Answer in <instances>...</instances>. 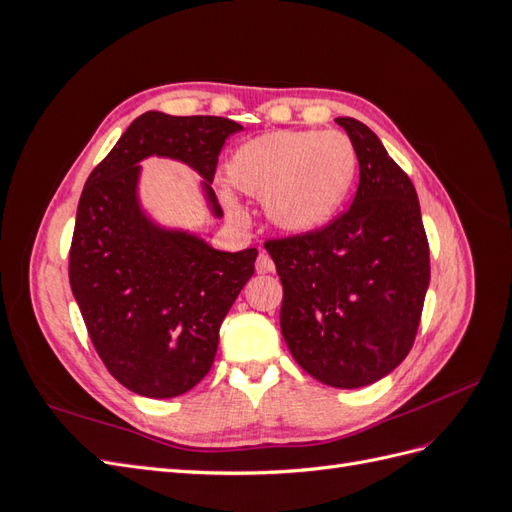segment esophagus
Masks as SVG:
<instances>
[{
    "label": "esophagus",
    "instance_id": "34e87169",
    "mask_svg": "<svg viewBox=\"0 0 512 512\" xmlns=\"http://www.w3.org/2000/svg\"><path fill=\"white\" fill-rule=\"evenodd\" d=\"M271 271H275L273 260H271V256H269V254L262 252V254L256 258V273L265 275V273H271Z\"/></svg>",
    "mask_w": 512,
    "mask_h": 512
}]
</instances>
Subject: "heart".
Returning a JSON list of instances; mask_svg holds the SVG:
<instances>
[{"label": "heart", "instance_id": "obj_1", "mask_svg": "<svg viewBox=\"0 0 512 512\" xmlns=\"http://www.w3.org/2000/svg\"><path fill=\"white\" fill-rule=\"evenodd\" d=\"M226 173L239 192L265 198L275 228L305 235L342 207L356 173V151L337 130H282L243 143Z\"/></svg>", "mask_w": 512, "mask_h": 512}]
</instances>
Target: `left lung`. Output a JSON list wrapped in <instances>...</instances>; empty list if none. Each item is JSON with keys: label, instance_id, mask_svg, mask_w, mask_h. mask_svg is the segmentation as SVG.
Instances as JSON below:
<instances>
[{"label": "left lung", "instance_id": "left-lung-1", "mask_svg": "<svg viewBox=\"0 0 512 512\" xmlns=\"http://www.w3.org/2000/svg\"><path fill=\"white\" fill-rule=\"evenodd\" d=\"M359 158L352 205L305 235L265 241L284 288L280 324L309 376L359 389L406 359L429 286V243L410 177L365 123L337 117Z\"/></svg>", "mask_w": 512, "mask_h": 512}]
</instances>
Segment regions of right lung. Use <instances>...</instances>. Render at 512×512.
<instances>
[{
  "label": "right lung",
  "mask_w": 512,
  "mask_h": 512,
  "mask_svg": "<svg viewBox=\"0 0 512 512\" xmlns=\"http://www.w3.org/2000/svg\"><path fill=\"white\" fill-rule=\"evenodd\" d=\"M237 121L211 115L136 117L85 183L70 245L68 275L104 367L143 397H177L213 365L220 327L254 275L256 247L218 252L185 232L151 226L136 203L138 162H188L211 190L220 151Z\"/></svg>",
  "instance_id": "obj_1"
}]
</instances>
